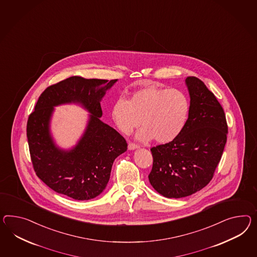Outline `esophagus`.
<instances>
[{"mask_svg":"<svg viewBox=\"0 0 257 257\" xmlns=\"http://www.w3.org/2000/svg\"><path fill=\"white\" fill-rule=\"evenodd\" d=\"M127 148H128V150H135V149H138L139 145H135V144H132V143H130L128 145H127Z\"/></svg>","mask_w":257,"mask_h":257,"instance_id":"obj_1","label":"esophagus"}]
</instances>
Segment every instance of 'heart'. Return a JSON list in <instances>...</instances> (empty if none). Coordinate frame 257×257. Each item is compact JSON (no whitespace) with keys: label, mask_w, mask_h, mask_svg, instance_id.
Instances as JSON below:
<instances>
[{"label":"heart","mask_w":257,"mask_h":257,"mask_svg":"<svg viewBox=\"0 0 257 257\" xmlns=\"http://www.w3.org/2000/svg\"><path fill=\"white\" fill-rule=\"evenodd\" d=\"M189 111V99L183 91L151 85L132 93L128 100L117 99L112 117L125 134H131L142 120L137 140L146 143L155 138L158 144H168L183 132Z\"/></svg>","instance_id":"1"}]
</instances>
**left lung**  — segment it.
Here are the masks:
<instances>
[{
  "label": "left lung",
  "mask_w": 257,
  "mask_h": 257,
  "mask_svg": "<svg viewBox=\"0 0 257 257\" xmlns=\"http://www.w3.org/2000/svg\"><path fill=\"white\" fill-rule=\"evenodd\" d=\"M190 111L184 128L171 143L151 148L149 182L169 198L190 196L211 182L226 143L224 109L201 80L185 79Z\"/></svg>",
  "instance_id": "left-lung-1"
}]
</instances>
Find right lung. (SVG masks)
<instances>
[{
	"label": "right lung",
	"mask_w": 257,
	"mask_h": 257,
	"mask_svg": "<svg viewBox=\"0 0 257 257\" xmlns=\"http://www.w3.org/2000/svg\"><path fill=\"white\" fill-rule=\"evenodd\" d=\"M116 81L72 76L41 94L28 119L27 137L36 175L55 192L88 200L105 189L114 159L127 149L124 137L99 119L100 101ZM67 103L91 113L84 134L70 151L57 147L50 133L53 107Z\"/></svg>",
	"instance_id": "add662e5"
}]
</instances>
